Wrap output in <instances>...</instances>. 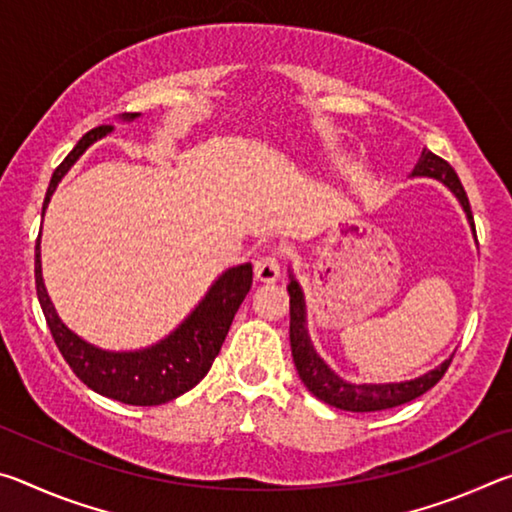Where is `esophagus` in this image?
<instances>
[{
    "mask_svg": "<svg viewBox=\"0 0 512 512\" xmlns=\"http://www.w3.org/2000/svg\"><path fill=\"white\" fill-rule=\"evenodd\" d=\"M280 277V259L275 255H264L255 262V280L271 284Z\"/></svg>",
    "mask_w": 512,
    "mask_h": 512,
    "instance_id": "esophagus-1",
    "label": "esophagus"
}]
</instances>
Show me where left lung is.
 Wrapping results in <instances>:
<instances>
[{
  "label": "left lung",
  "instance_id": "obj_1",
  "mask_svg": "<svg viewBox=\"0 0 512 512\" xmlns=\"http://www.w3.org/2000/svg\"><path fill=\"white\" fill-rule=\"evenodd\" d=\"M413 176L438 178L440 183H445L449 189H452L458 201H461L463 210L467 214V221H470L476 235L470 201H467L461 178L456 176L452 164L443 158H438L436 153L422 151V158L418 164H415ZM287 291H289V318H291L289 339H291V352H293V361H296L298 375L302 381H305L309 391L329 406H336V409L352 411V413L393 409V406L411 402L422 393H427L429 388L436 386L447 372L449 363H452V359H447L443 366H438L436 370H431L418 379L402 381V384H359V386L348 384V381L336 377L334 372L320 361L314 348H311L307 329H305V302H302L298 282L291 280Z\"/></svg>",
  "mask_w": 512,
  "mask_h": 512
}]
</instances>
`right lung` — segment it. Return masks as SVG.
<instances>
[{
    "instance_id": "obj_1",
    "label": "right lung",
    "mask_w": 512,
    "mask_h": 512,
    "mask_svg": "<svg viewBox=\"0 0 512 512\" xmlns=\"http://www.w3.org/2000/svg\"><path fill=\"white\" fill-rule=\"evenodd\" d=\"M135 117V112L126 115V119ZM110 131V124L92 128L69 151L67 158L58 164L54 176H51L42 212H45L58 180L65 176L67 169L81 158V153L94 140H99ZM250 287H253V266L244 264L230 268L212 284L210 293L194 309V314L167 339L140 352H106L85 343L60 323L56 309L47 296L45 282H42L40 237L36 241L38 300L60 354L69 363V368L74 370V375L92 391L133 406H158L176 400L178 395L187 393L189 388H194L207 375L225 336H228L232 318H235L239 305L248 296Z\"/></svg>"
}]
</instances>
